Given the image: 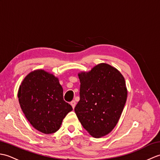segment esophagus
Segmentation results:
<instances>
[{
	"label": "esophagus",
	"instance_id": "esophagus-1",
	"mask_svg": "<svg viewBox=\"0 0 160 160\" xmlns=\"http://www.w3.org/2000/svg\"><path fill=\"white\" fill-rule=\"evenodd\" d=\"M70 104H71V106H72L73 108H74V107H76V101H75V100H72V101H71Z\"/></svg>",
	"mask_w": 160,
	"mask_h": 160
}]
</instances>
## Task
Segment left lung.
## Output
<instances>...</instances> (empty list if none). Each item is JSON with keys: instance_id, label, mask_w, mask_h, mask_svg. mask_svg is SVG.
I'll list each match as a JSON object with an SVG mask.
<instances>
[{"instance_id": "obj_1", "label": "left lung", "mask_w": 160, "mask_h": 160, "mask_svg": "<svg viewBox=\"0 0 160 160\" xmlns=\"http://www.w3.org/2000/svg\"><path fill=\"white\" fill-rule=\"evenodd\" d=\"M78 76L80 100L75 113L91 135L104 136L116 126L124 109L127 98L124 78L115 68L105 63Z\"/></svg>"}]
</instances>
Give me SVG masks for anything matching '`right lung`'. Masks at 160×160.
<instances>
[{
  "mask_svg": "<svg viewBox=\"0 0 160 160\" xmlns=\"http://www.w3.org/2000/svg\"><path fill=\"white\" fill-rule=\"evenodd\" d=\"M26 118L36 130L45 134L56 132L72 107L63 99V89L57 78L44 70L25 77L18 93Z\"/></svg>",
  "mask_w": 160,
  "mask_h": 160,
  "instance_id": "right-lung-1",
  "label": "right lung"
}]
</instances>
